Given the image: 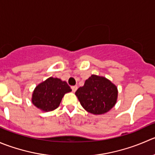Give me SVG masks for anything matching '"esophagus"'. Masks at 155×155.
Masks as SVG:
<instances>
[{"label":"esophagus","instance_id":"1","mask_svg":"<svg viewBox=\"0 0 155 155\" xmlns=\"http://www.w3.org/2000/svg\"><path fill=\"white\" fill-rule=\"evenodd\" d=\"M78 89V86H72L71 87V90H72L73 92H75Z\"/></svg>","mask_w":155,"mask_h":155}]
</instances>
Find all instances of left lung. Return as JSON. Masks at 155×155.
<instances>
[{
	"label": "left lung",
	"mask_w": 155,
	"mask_h": 155,
	"mask_svg": "<svg viewBox=\"0 0 155 155\" xmlns=\"http://www.w3.org/2000/svg\"><path fill=\"white\" fill-rule=\"evenodd\" d=\"M117 87L107 78L92 74L79 87L75 95L80 103L88 112L102 114L115 105L117 99Z\"/></svg>",
	"instance_id": "obj_1"
}]
</instances>
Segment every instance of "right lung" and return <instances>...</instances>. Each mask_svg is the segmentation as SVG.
<instances>
[{
    "label": "right lung",
    "mask_w": 155,
    "mask_h": 155,
    "mask_svg": "<svg viewBox=\"0 0 155 155\" xmlns=\"http://www.w3.org/2000/svg\"><path fill=\"white\" fill-rule=\"evenodd\" d=\"M71 91L65 81L50 77L35 87L31 102L41 111H51L59 107L64 95Z\"/></svg>",
    "instance_id": "add662e5"
}]
</instances>
